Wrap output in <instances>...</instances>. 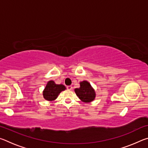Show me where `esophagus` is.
I'll list each match as a JSON object with an SVG mask.
<instances>
[{
  "label": "esophagus",
  "mask_w": 148,
  "mask_h": 148,
  "mask_svg": "<svg viewBox=\"0 0 148 148\" xmlns=\"http://www.w3.org/2000/svg\"><path fill=\"white\" fill-rule=\"evenodd\" d=\"M66 88H67V89H68V90H72V87L71 86H69L66 87Z\"/></svg>",
  "instance_id": "obj_1"
}]
</instances>
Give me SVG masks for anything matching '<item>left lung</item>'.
Masks as SVG:
<instances>
[{
	"mask_svg": "<svg viewBox=\"0 0 148 148\" xmlns=\"http://www.w3.org/2000/svg\"><path fill=\"white\" fill-rule=\"evenodd\" d=\"M79 88L75 89V92L82 102H92L95 98L96 94L93 88L88 82L83 81L80 82Z\"/></svg>",
	"mask_w": 148,
	"mask_h": 148,
	"instance_id": "8db88e82",
	"label": "left lung"
}]
</instances>
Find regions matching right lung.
<instances>
[{
    "mask_svg": "<svg viewBox=\"0 0 148 148\" xmlns=\"http://www.w3.org/2000/svg\"><path fill=\"white\" fill-rule=\"evenodd\" d=\"M66 89V87L62 84H56L53 81L47 82L46 87L43 91L44 98L49 101L56 100L60 92Z\"/></svg>",
    "mask_w": 148,
    "mask_h": 148,
    "instance_id": "add662e5",
    "label": "right lung"
}]
</instances>
